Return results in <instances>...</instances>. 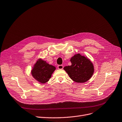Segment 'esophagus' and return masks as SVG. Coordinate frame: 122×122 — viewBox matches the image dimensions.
Returning a JSON list of instances; mask_svg holds the SVG:
<instances>
[{"label":"esophagus","mask_w":122,"mask_h":122,"mask_svg":"<svg viewBox=\"0 0 122 122\" xmlns=\"http://www.w3.org/2000/svg\"><path fill=\"white\" fill-rule=\"evenodd\" d=\"M57 67L58 69H63V66L62 65H58Z\"/></svg>","instance_id":"1"}]
</instances>
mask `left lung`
Returning <instances> with one entry per match:
<instances>
[{"label":"left lung","mask_w":122,"mask_h":122,"mask_svg":"<svg viewBox=\"0 0 122 122\" xmlns=\"http://www.w3.org/2000/svg\"><path fill=\"white\" fill-rule=\"evenodd\" d=\"M70 61L71 65L65 66L63 69L73 81L76 83H85L92 77L94 67L87 57L78 53L71 58Z\"/></svg>","instance_id":"8db88e82"}]
</instances>
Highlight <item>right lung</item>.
Returning <instances> with one entry per match:
<instances>
[{
	"label": "right lung",
	"instance_id": "right-lung-1",
	"mask_svg": "<svg viewBox=\"0 0 122 122\" xmlns=\"http://www.w3.org/2000/svg\"><path fill=\"white\" fill-rule=\"evenodd\" d=\"M55 70V66L39 58L32 68L31 73L35 80L40 83L44 84L49 80Z\"/></svg>",
	"mask_w": 122,
	"mask_h": 122
}]
</instances>
